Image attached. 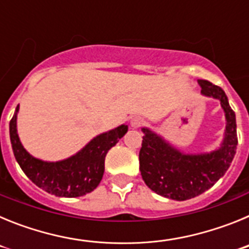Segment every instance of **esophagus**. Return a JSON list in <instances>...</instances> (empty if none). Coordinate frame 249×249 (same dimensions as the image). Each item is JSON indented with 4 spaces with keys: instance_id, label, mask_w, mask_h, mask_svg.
I'll list each match as a JSON object with an SVG mask.
<instances>
[{
    "instance_id": "1",
    "label": "esophagus",
    "mask_w": 249,
    "mask_h": 249,
    "mask_svg": "<svg viewBox=\"0 0 249 249\" xmlns=\"http://www.w3.org/2000/svg\"><path fill=\"white\" fill-rule=\"evenodd\" d=\"M144 124V120L141 117H135L131 121V127L132 128H140Z\"/></svg>"
}]
</instances>
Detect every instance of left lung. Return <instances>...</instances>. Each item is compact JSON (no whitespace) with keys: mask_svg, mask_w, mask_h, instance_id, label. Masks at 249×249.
<instances>
[{"mask_svg":"<svg viewBox=\"0 0 249 249\" xmlns=\"http://www.w3.org/2000/svg\"><path fill=\"white\" fill-rule=\"evenodd\" d=\"M202 94L221 102L226 116V131L221 147L210 153L186 155L148 128H142L140 171L144 183L157 195L186 201L202 195L223 177L236 155V114L223 89L210 81L198 80Z\"/></svg>","mask_w":249,"mask_h":249,"instance_id":"obj_1","label":"left lung"}]
</instances>
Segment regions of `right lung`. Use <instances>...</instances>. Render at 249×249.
<instances>
[{
    "instance_id": "add662e5",
    "label": "right lung",
    "mask_w": 249,
    "mask_h": 249,
    "mask_svg": "<svg viewBox=\"0 0 249 249\" xmlns=\"http://www.w3.org/2000/svg\"><path fill=\"white\" fill-rule=\"evenodd\" d=\"M10 121V138L13 155L25 175L36 186L57 197L73 198L92 192L100 184L105 172L107 152L126 135L128 127L121 124L117 128L101 133L89 141L80 152L58 162H45L31 156L18 138L17 112Z\"/></svg>"
}]
</instances>
